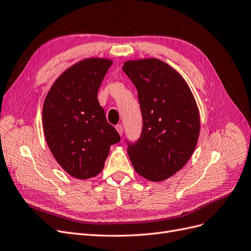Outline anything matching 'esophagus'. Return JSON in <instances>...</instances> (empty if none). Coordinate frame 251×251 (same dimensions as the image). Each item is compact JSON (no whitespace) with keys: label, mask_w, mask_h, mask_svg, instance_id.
Listing matches in <instances>:
<instances>
[{"label":"esophagus","mask_w":251,"mask_h":251,"mask_svg":"<svg viewBox=\"0 0 251 251\" xmlns=\"http://www.w3.org/2000/svg\"><path fill=\"white\" fill-rule=\"evenodd\" d=\"M116 129H117V131L119 132V134L120 135H122L123 134V126L121 125V124H118L117 126H116Z\"/></svg>","instance_id":"1"}]
</instances>
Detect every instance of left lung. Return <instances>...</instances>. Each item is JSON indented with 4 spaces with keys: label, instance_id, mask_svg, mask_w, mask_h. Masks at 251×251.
Instances as JSON below:
<instances>
[{
    "label": "left lung",
    "instance_id": "8db88e82",
    "mask_svg": "<svg viewBox=\"0 0 251 251\" xmlns=\"http://www.w3.org/2000/svg\"><path fill=\"white\" fill-rule=\"evenodd\" d=\"M123 71L137 90L143 118L140 137L127 143L135 172L159 182L180 171L191 157L200 134V114L184 78L168 64L128 61Z\"/></svg>",
    "mask_w": 251,
    "mask_h": 251
}]
</instances>
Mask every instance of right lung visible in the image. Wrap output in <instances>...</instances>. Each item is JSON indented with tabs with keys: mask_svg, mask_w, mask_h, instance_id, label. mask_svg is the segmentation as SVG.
Wrapping results in <instances>:
<instances>
[{
	"mask_svg": "<svg viewBox=\"0 0 251 251\" xmlns=\"http://www.w3.org/2000/svg\"><path fill=\"white\" fill-rule=\"evenodd\" d=\"M113 62L87 59L54 81L43 104V129L55 160L72 177L89 179L104 166L121 137L99 104L98 90Z\"/></svg>",
	"mask_w": 251,
	"mask_h": 251,
	"instance_id": "obj_1",
	"label": "right lung"
}]
</instances>
